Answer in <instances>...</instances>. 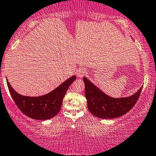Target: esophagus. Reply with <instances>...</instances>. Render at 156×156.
<instances>
[{
    "mask_svg": "<svg viewBox=\"0 0 156 156\" xmlns=\"http://www.w3.org/2000/svg\"><path fill=\"white\" fill-rule=\"evenodd\" d=\"M76 74L77 76H78V77H79V78H82V77H83L86 74V70H85V68H80L77 70Z\"/></svg>",
    "mask_w": 156,
    "mask_h": 156,
    "instance_id": "obj_1",
    "label": "esophagus"
}]
</instances>
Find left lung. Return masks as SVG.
Here are the masks:
<instances>
[{
  "label": "left lung",
  "instance_id": "8db88e82",
  "mask_svg": "<svg viewBox=\"0 0 156 156\" xmlns=\"http://www.w3.org/2000/svg\"><path fill=\"white\" fill-rule=\"evenodd\" d=\"M85 94L90 113L101 119H112L124 115L130 110L140 96L143 87L127 98H114L106 95L86 77H83Z\"/></svg>",
  "mask_w": 156,
  "mask_h": 156
}]
</instances>
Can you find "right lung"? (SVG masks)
Instances as JSON below:
<instances>
[{
    "mask_svg": "<svg viewBox=\"0 0 156 156\" xmlns=\"http://www.w3.org/2000/svg\"><path fill=\"white\" fill-rule=\"evenodd\" d=\"M76 79V76H72L52 92L39 97L20 95L13 90L8 80L7 85L11 97L23 114L34 119L45 120L54 117L60 112L68 88Z\"/></svg>",
    "mask_w": 156,
    "mask_h": 156,
    "instance_id": "right-lung-1",
    "label": "right lung"
}]
</instances>
